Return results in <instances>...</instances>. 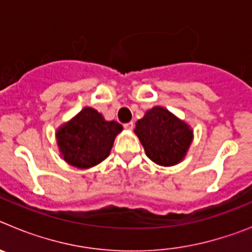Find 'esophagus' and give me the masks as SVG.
Segmentation results:
<instances>
[{"label": "esophagus", "instance_id": "1", "mask_svg": "<svg viewBox=\"0 0 252 252\" xmlns=\"http://www.w3.org/2000/svg\"><path fill=\"white\" fill-rule=\"evenodd\" d=\"M124 127L126 128V130H132V128H133V122L131 121V122H127V124H125Z\"/></svg>", "mask_w": 252, "mask_h": 252}]
</instances>
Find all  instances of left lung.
Listing matches in <instances>:
<instances>
[{
	"label": "left lung",
	"mask_w": 252,
	"mask_h": 252,
	"mask_svg": "<svg viewBox=\"0 0 252 252\" xmlns=\"http://www.w3.org/2000/svg\"><path fill=\"white\" fill-rule=\"evenodd\" d=\"M139 136L150 160L162 166L175 165L183 159L193 139L187 124L162 107H154L136 122Z\"/></svg>",
	"instance_id": "left-lung-1"
}]
</instances>
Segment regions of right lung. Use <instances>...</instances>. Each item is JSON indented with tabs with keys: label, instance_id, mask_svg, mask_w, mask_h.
<instances>
[{
	"label": "right lung",
	"instance_id": "obj_1",
	"mask_svg": "<svg viewBox=\"0 0 252 252\" xmlns=\"http://www.w3.org/2000/svg\"><path fill=\"white\" fill-rule=\"evenodd\" d=\"M121 131L119 122L106 121L101 113L86 107L58 130L57 140L68 164L87 169L110 155L116 135Z\"/></svg>",
	"mask_w": 252,
	"mask_h": 252
}]
</instances>
